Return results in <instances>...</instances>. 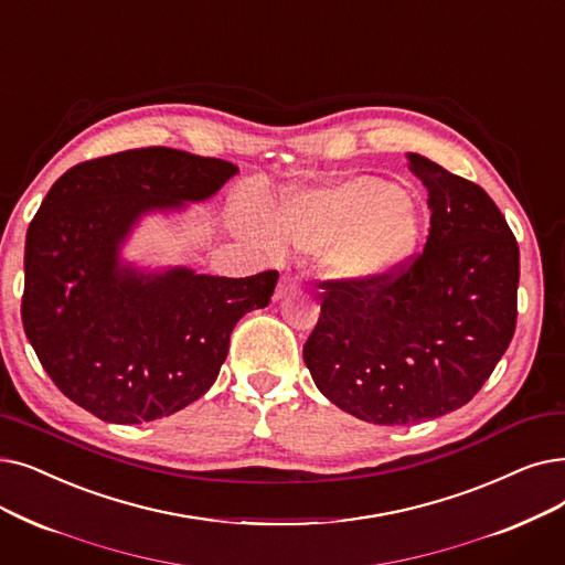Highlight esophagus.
<instances>
[{
	"mask_svg": "<svg viewBox=\"0 0 565 565\" xmlns=\"http://www.w3.org/2000/svg\"><path fill=\"white\" fill-rule=\"evenodd\" d=\"M296 290V281H292L290 277H284L281 281H279V286H277V292H275V300H281V298H286L288 292H292Z\"/></svg>",
	"mask_w": 565,
	"mask_h": 565,
	"instance_id": "esophagus-1",
	"label": "esophagus"
}]
</instances>
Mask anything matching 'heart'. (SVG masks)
Segmentation results:
<instances>
[{"label":"heart","mask_w":565,"mask_h":565,"mask_svg":"<svg viewBox=\"0 0 565 565\" xmlns=\"http://www.w3.org/2000/svg\"><path fill=\"white\" fill-rule=\"evenodd\" d=\"M279 224L298 249L318 252L328 277L351 286L397 273L420 244L411 201L397 186L366 175L290 193Z\"/></svg>","instance_id":"obj_1"}]
</instances>
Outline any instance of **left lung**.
<instances>
[{
  "mask_svg": "<svg viewBox=\"0 0 565 565\" xmlns=\"http://www.w3.org/2000/svg\"><path fill=\"white\" fill-rule=\"evenodd\" d=\"M406 159L429 195L423 254L372 284L321 281V316L302 351L316 387L374 425L469 404L518 323L520 247L497 203L427 157Z\"/></svg>",
  "mask_w": 565,
  "mask_h": 565,
  "instance_id": "8db88e82",
  "label": "left lung"
}]
</instances>
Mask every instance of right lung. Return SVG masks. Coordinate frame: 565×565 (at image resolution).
<instances>
[{
	"mask_svg": "<svg viewBox=\"0 0 565 565\" xmlns=\"http://www.w3.org/2000/svg\"><path fill=\"white\" fill-rule=\"evenodd\" d=\"M237 166L142 147L68 168L24 239L22 326L39 362L104 423L166 418L212 387L244 313L273 298L279 273L228 279L189 267L145 273L119 258L147 212L212 199Z\"/></svg>",
	"mask_w": 565,
	"mask_h": 565,
	"instance_id": "1",
	"label": "right lung"
}]
</instances>
